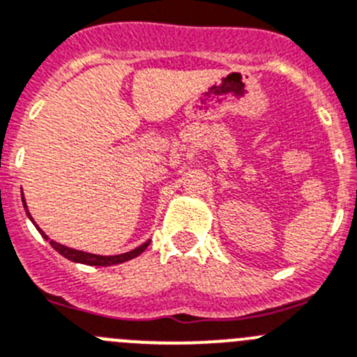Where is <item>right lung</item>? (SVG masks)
<instances>
[{
	"instance_id": "right-lung-1",
	"label": "right lung",
	"mask_w": 357,
	"mask_h": 357,
	"mask_svg": "<svg viewBox=\"0 0 357 357\" xmlns=\"http://www.w3.org/2000/svg\"><path fill=\"white\" fill-rule=\"evenodd\" d=\"M21 195H22V206H24V209H26V215H28V218L31 220V224L35 225L36 231L42 234L43 239H47V241L51 243V246L56 250V252H58L59 255H63V257L68 259V261H72V262H77V264H86V266L121 264V262H126V261H130V259H135L137 255H141L142 252H144V250L149 246V241H146V243H142L141 246H137V248H133V250H130V252H125V254H119V255H98V254H89V252H82V250L70 248V246L61 245V243H56L54 239L49 238V236L45 234V232H43L38 225H36V222L33 220L31 213H29L28 204H26L24 194H21Z\"/></svg>"
}]
</instances>
